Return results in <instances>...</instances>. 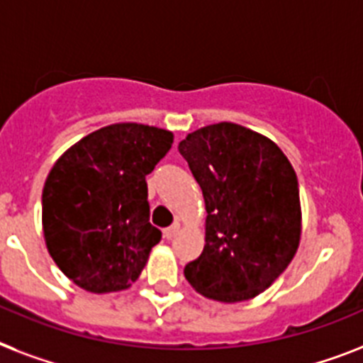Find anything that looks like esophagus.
Wrapping results in <instances>:
<instances>
[{"label": "esophagus", "instance_id": "obj_1", "mask_svg": "<svg viewBox=\"0 0 363 363\" xmlns=\"http://www.w3.org/2000/svg\"><path fill=\"white\" fill-rule=\"evenodd\" d=\"M178 233H179V223H174V225L167 227V229L163 230V236H165L167 240H172Z\"/></svg>", "mask_w": 363, "mask_h": 363}]
</instances>
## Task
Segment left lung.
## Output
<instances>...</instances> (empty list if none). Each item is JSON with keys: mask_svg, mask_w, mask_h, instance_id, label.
I'll use <instances>...</instances> for the list:
<instances>
[{"mask_svg": "<svg viewBox=\"0 0 363 363\" xmlns=\"http://www.w3.org/2000/svg\"><path fill=\"white\" fill-rule=\"evenodd\" d=\"M205 200V247L185 278L205 298L251 300L287 269L301 234L298 178L269 138L221 121L178 145Z\"/></svg>", "mask_w": 363, "mask_h": 363, "instance_id": "left-lung-1", "label": "left lung"}]
</instances>
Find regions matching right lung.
Listing matches in <instances>:
<instances>
[{"label": "right lung", "instance_id": "1", "mask_svg": "<svg viewBox=\"0 0 363 363\" xmlns=\"http://www.w3.org/2000/svg\"><path fill=\"white\" fill-rule=\"evenodd\" d=\"M172 133L114 123L82 138L54 163L43 187L49 255L89 293H116L138 280L162 240L150 225L145 176L172 145Z\"/></svg>", "mask_w": 363, "mask_h": 363}]
</instances>
